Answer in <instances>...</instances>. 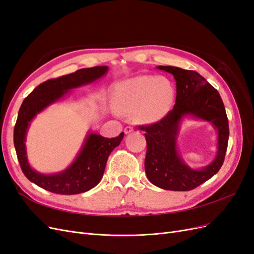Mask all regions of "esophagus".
Returning a JSON list of instances; mask_svg holds the SVG:
<instances>
[{"label":"esophagus","mask_w":254,"mask_h":254,"mask_svg":"<svg viewBox=\"0 0 254 254\" xmlns=\"http://www.w3.org/2000/svg\"><path fill=\"white\" fill-rule=\"evenodd\" d=\"M133 131V128L131 127V126H127V127H125V129H124V132L126 133V134H128V133H130V132H132Z\"/></svg>","instance_id":"esophagus-1"}]
</instances>
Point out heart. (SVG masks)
I'll return each instance as SVG.
<instances>
[{
    "label": "heart",
    "mask_w": 254,
    "mask_h": 254,
    "mask_svg": "<svg viewBox=\"0 0 254 254\" xmlns=\"http://www.w3.org/2000/svg\"><path fill=\"white\" fill-rule=\"evenodd\" d=\"M175 90L171 81L164 77L137 75L117 84L114 104L126 112H135L145 123L162 120L171 111Z\"/></svg>",
    "instance_id": "obj_1"
}]
</instances>
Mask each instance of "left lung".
<instances>
[{
	"label": "left lung",
	"instance_id": "obj_1",
	"mask_svg": "<svg viewBox=\"0 0 254 254\" xmlns=\"http://www.w3.org/2000/svg\"><path fill=\"white\" fill-rule=\"evenodd\" d=\"M159 70L174 75L176 104L164 119L145 130L147 151L145 173L156 187L168 190H190L211 179L224 163L229 140V124L224 103L218 91L202 76L181 67L159 65ZM186 117L211 122L218 132V153L210 164L198 170L190 168L181 158L176 147L181 123Z\"/></svg>",
	"mask_w": 254,
	"mask_h": 254
}]
</instances>
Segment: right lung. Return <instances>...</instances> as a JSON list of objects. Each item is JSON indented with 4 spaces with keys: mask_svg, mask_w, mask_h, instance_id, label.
<instances>
[{
    "mask_svg": "<svg viewBox=\"0 0 254 254\" xmlns=\"http://www.w3.org/2000/svg\"><path fill=\"white\" fill-rule=\"evenodd\" d=\"M108 70L107 65L80 68L75 73L47 80L36 87L23 101L13 130V144L22 172L29 181L52 193L74 195L93 189L102 180L107 160L111 151L121 144L124 132L117 137L108 139L89 131L81 149L71 165L64 171L55 174H42L30 166L25 140L30 123L37 114L63 99L72 89L86 86L102 78Z\"/></svg>",
    "mask_w": 254,
    "mask_h": 254,
    "instance_id": "right-lung-1",
    "label": "right lung"
}]
</instances>
